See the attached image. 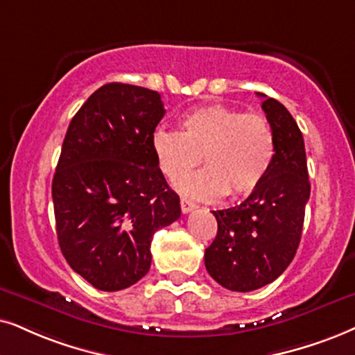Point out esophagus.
<instances>
[{"label": "esophagus", "mask_w": 355, "mask_h": 355, "mask_svg": "<svg viewBox=\"0 0 355 355\" xmlns=\"http://www.w3.org/2000/svg\"><path fill=\"white\" fill-rule=\"evenodd\" d=\"M180 208H182V213H190V211H193L196 208L195 203H191V201H188L187 198H182L180 200Z\"/></svg>", "instance_id": "1"}]
</instances>
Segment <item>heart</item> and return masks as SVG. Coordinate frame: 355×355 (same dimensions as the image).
<instances>
[{
    "label": "heart",
    "instance_id": "obj_1",
    "mask_svg": "<svg viewBox=\"0 0 355 355\" xmlns=\"http://www.w3.org/2000/svg\"><path fill=\"white\" fill-rule=\"evenodd\" d=\"M159 165L170 182H178L200 162L207 168L178 183L195 200L213 201L250 195L266 180L275 157L268 119L237 107L209 105L183 116L182 132L159 128L152 137Z\"/></svg>",
    "mask_w": 355,
    "mask_h": 355
}]
</instances>
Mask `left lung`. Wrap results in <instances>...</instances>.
Wrapping results in <instances>:
<instances>
[{"label":"left lung","mask_w":355,"mask_h":355,"mask_svg":"<svg viewBox=\"0 0 355 355\" xmlns=\"http://www.w3.org/2000/svg\"><path fill=\"white\" fill-rule=\"evenodd\" d=\"M263 98L275 157L266 180L239 206L213 211L218 234L205 250L206 270L232 291L272 284L293 260L302 239L309 180L303 134L280 101Z\"/></svg>","instance_id":"obj_1"}]
</instances>
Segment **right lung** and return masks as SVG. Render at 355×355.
Segmentation results:
<instances>
[{
	"instance_id": "obj_1",
	"label": "right lung",
	"mask_w": 355,
	"mask_h": 355,
	"mask_svg": "<svg viewBox=\"0 0 355 355\" xmlns=\"http://www.w3.org/2000/svg\"><path fill=\"white\" fill-rule=\"evenodd\" d=\"M164 114L154 89L106 83L67 129L52 180L57 239L69 266L98 290L141 280L155 231L182 214L152 146Z\"/></svg>"
}]
</instances>
